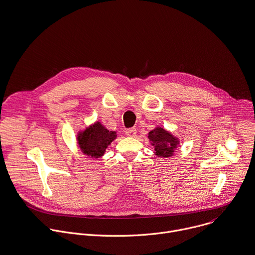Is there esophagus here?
Segmentation results:
<instances>
[{"label":"esophagus","instance_id":"34e87169","mask_svg":"<svg viewBox=\"0 0 255 255\" xmlns=\"http://www.w3.org/2000/svg\"><path fill=\"white\" fill-rule=\"evenodd\" d=\"M125 132H126L127 136L134 137L136 135V133H137V130H136V128H128Z\"/></svg>","mask_w":255,"mask_h":255}]
</instances>
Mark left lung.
<instances>
[{"instance_id": "left-lung-1", "label": "left lung", "mask_w": 255, "mask_h": 255, "mask_svg": "<svg viewBox=\"0 0 255 255\" xmlns=\"http://www.w3.org/2000/svg\"><path fill=\"white\" fill-rule=\"evenodd\" d=\"M148 138L151 141V145L155 147V155L161 158L173 156L180 144L177 137L162 127H156L154 130L150 131Z\"/></svg>"}]
</instances>
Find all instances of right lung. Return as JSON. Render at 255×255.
<instances>
[{"mask_svg": "<svg viewBox=\"0 0 255 255\" xmlns=\"http://www.w3.org/2000/svg\"><path fill=\"white\" fill-rule=\"evenodd\" d=\"M116 137L115 131H109L100 122H95L78 133L77 141L84 155L100 158Z\"/></svg>", "mask_w": 255, "mask_h": 255, "instance_id": "1", "label": "right lung"}]
</instances>
